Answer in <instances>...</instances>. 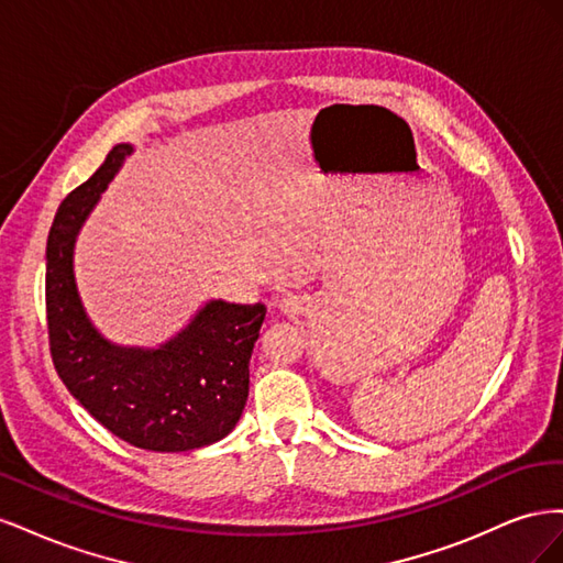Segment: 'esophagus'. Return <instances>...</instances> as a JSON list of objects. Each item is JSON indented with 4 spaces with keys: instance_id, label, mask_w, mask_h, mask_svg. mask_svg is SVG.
Here are the masks:
<instances>
[{
    "instance_id": "34e87169",
    "label": "esophagus",
    "mask_w": 563,
    "mask_h": 563,
    "mask_svg": "<svg viewBox=\"0 0 563 563\" xmlns=\"http://www.w3.org/2000/svg\"><path fill=\"white\" fill-rule=\"evenodd\" d=\"M279 310L284 314H296V312H300V300L296 296H288V298L279 300Z\"/></svg>"
}]
</instances>
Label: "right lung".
I'll list each match as a JSON object with an SVG mask.
<instances>
[{"label": "right lung", "instance_id": "right-lung-1", "mask_svg": "<svg viewBox=\"0 0 563 563\" xmlns=\"http://www.w3.org/2000/svg\"><path fill=\"white\" fill-rule=\"evenodd\" d=\"M133 155L110 150L98 172L65 197L46 242V321L54 366L67 391L114 437L157 453L209 446L240 422L249 399V362L265 305L209 300L157 347L119 345L89 319L75 279V244Z\"/></svg>", "mask_w": 563, "mask_h": 563}]
</instances>
